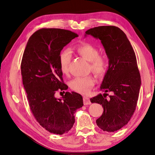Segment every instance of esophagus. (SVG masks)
<instances>
[{"instance_id":"esophagus-1","label":"esophagus","mask_w":155,"mask_h":155,"mask_svg":"<svg viewBox=\"0 0 155 155\" xmlns=\"http://www.w3.org/2000/svg\"><path fill=\"white\" fill-rule=\"evenodd\" d=\"M83 102H84V105H87V104H91V101L90 98L87 97H83Z\"/></svg>"}]
</instances>
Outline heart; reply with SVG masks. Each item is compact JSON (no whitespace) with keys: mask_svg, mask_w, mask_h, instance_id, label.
Masks as SVG:
<instances>
[{"mask_svg":"<svg viewBox=\"0 0 155 155\" xmlns=\"http://www.w3.org/2000/svg\"><path fill=\"white\" fill-rule=\"evenodd\" d=\"M77 53L89 62V70L99 77H103L106 74L108 62L107 58L99 54L98 49L93 45L83 42L75 47ZM72 59L71 53L68 50L62 51L58 57L60 70L63 74L69 72V66ZM94 79L91 76L76 77L71 81L70 87L72 91L81 94H87L94 84Z\"/></svg>","mask_w":155,"mask_h":155,"instance_id":"1","label":"heart"}]
</instances>
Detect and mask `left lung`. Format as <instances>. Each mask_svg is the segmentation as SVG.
Returning a JSON list of instances; mask_svg holds the SVG:
<instances>
[{
  "mask_svg": "<svg viewBox=\"0 0 155 155\" xmlns=\"http://www.w3.org/2000/svg\"><path fill=\"white\" fill-rule=\"evenodd\" d=\"M100 39L108 58V68L102 82L104 92L91 98L102 104L103 113L96 123L104 131L114 132L130 120L136 109L141 84L136 55L124 32L114 26H101L85 32ZM112 95L108 99L107 92Z\"/></svg>",
  "mask_w": 155,
  "mask_h": 155,
  "instance_id": "1",
  "label": "left lung"
}]
</instances>
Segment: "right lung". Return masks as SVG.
Masks as SVG:
<instances>
[{
    "label": "right lung",
    "mask_w": 155,
    "mask_h": 155,
    "mask_svg": "<svg viewBox=\"0 0 155 155\" xmlns=\"http://www.w3.org/2000/svg\"><path fill=\"white\" fill-rule=\"evenodd\" d=\"M77 37L64 29L41 28L29 38L22 56V83L31 110L38 123L53 134L68 133L74 123L75 112L83 106V97L74 92H66L61 98L55 97L57 91L68 88L60 70L59 54Z\"/></svg>",
    "instance_id": "right-lung-1"
}]
</instances>
